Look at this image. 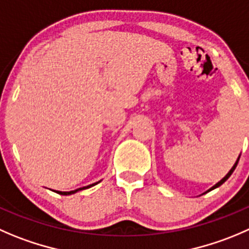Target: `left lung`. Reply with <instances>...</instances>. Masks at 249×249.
Returning a JSON list of instances; mask_svg holds the SVG:
<instances>
[{"label": "left lung", "mask_w": 249, "mask_h": 249, "mask_svg": "<svg viewBox=\"0 0 249 249\" xmlns=\"http://www.w3.org/2000/svg\"><path fill=\"white\" fill-rule=\"evenodd\" d=\"M240 157H241V154H240V156H238L237 160H236V161H235V164H233V166H232V168H231V169H230V171H229V173H228V174H226V175H225V176H224V178H221V180H220V181H219V182H216V183H215V185H214V186H213V187H211V189H209V190H208V191H207V192L212 191V190H214V189H216V187H219V186H221V185H223V183H224V182H225V181H226V180H228V178H230V176H231V174H232V173H233V170H235V169H236V166H237V163H238V160H240ZM207 192H206V194H207Z\"/></svg>", "instance_id": "left-lung-1"}]
</instances>
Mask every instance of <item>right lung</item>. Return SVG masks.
I'll return each instance as SVG.
<instances>
[{"label":"right lung","mask_w":249,"mask_h":249,"mask_svg":"<svg viewBox=\"0 0 249 249\" xmlns=\"http://www.w3.org/2000/svg\"><path fill=\"white\" fill-rule=\"evenodd\" d=\"M98 182H100V181H98ZM98 182H95V183H91V185H89V186H84V187H80V189H78V190H74V191H69V192L54 191V192H57V194H59V195H64V196H68V195H73V194H76V192H78V191H81V190H86V189H90V187H92V186H95V185H96V183H98Z\"/></svg>","instance_id":"1"}]
</instances>
